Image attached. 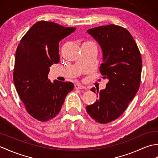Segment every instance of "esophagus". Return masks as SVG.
I'll use <instances>...</instances> for the list:
<instances>
[{
  "mask_svg": "<svg viewBox=\"0 0 158 158\" xmlns=\"http://www.w3.org/2000/svg\"><path fill=\"white\" fill-rule=\"evenodd\" d=\"M75 89H85V88L83 85L79 84V83H76L75 85Z\"/></svg>",
  "mask_w": 158,
  "mask_h": 158,
  "instance_id": "34e87169",
  "label": "esophagus"
}]
</instances>
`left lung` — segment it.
I'll list each match as a JSON object with an SVG mask.
<instances>
[{
    "mask_svg": "<svg viewBox=\"0 0 158 158\" xmlns=\"http://www.w3.org/2000/svg\"><path fill=\"white\" fill-rule=\"evenodd\" d=\"M87 32L101 47L103 62L100 72L109 82L106 88L100 91L98 100L86 106V110L96 122L107 123L122 115L138 92L141 56L132 36L122 26H101ZM91 91L95 93L96 88H92Z\"/></svg>",
    "mask_w": 158,
    "mask_h": 158,
    "instance_id": "8db88e82",
    "label": "left lung"
}]
</instances>
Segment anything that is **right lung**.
<instances>
[{"label":"right lung","instance_id":"1","mask_svg":"<svg viewBox=\"0 0 158 158\" xmlns=\"http://www.w3.org/2000/svg\"><path fill=\"white\" fill-rule=\"evenodd\" d=\"M76 28L39 21L23 36L15 53L13 81L26 110L35 119L47 122L59 113L71 82L48 79L49 67L60 62L59 42Z\"/></svg>","mask_w":158,"mask_h":158}]
</instances>
